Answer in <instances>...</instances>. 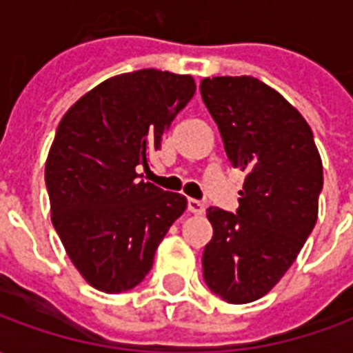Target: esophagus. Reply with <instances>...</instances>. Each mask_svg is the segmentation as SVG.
<instances>
[{"label":"esophagus","instance_id":"esophagus-1","mask_svg":"<svg viewBox=\"0 0 353 353\" xmlns=\"http://www.w3.org/2000/svg\"><path fill=\"white\" fill-rule=\"evenodd\" d=\"M187 206H189V212L194 215H202L204 214V204L200 202V200H194V199H189V202H187Z\"/></svg>","mask_w":353,"mask_h":353}]
</instances>
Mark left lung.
<instances>
[{
  "mask_svg": "<svg viewBox=\"0 0 353 353\" xmlns=\"http://www.w3.org/2000/svg\"><path fill=\"white\" fill-rule=\"evenodd\" d=\"M200 94L229 161L248 172L236 214L208 208L204 280L227 303H253L288 272L318 221L321 157L304 117L263 81L206 77Z\"/></svg>",
  "mask_w": 353,
  "mask_h": 353,
  "instance_id": "1",
  "label": "left lung"
}]
</instances>
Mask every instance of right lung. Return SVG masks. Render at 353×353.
<instances>
[{
    "instance_id": "obj_1",
    "label": "right lung",
    "mask_w": 353,
    "mask_h": 353,
    "mask_svg": "<svg viewBox=\"0 0 353 353\" xmlns=\"http://www.w3.org/2000/svg\"><path fill=\"white\" fill-rule=\"evenodd\" d=\"M191 75L109 77L65 111L45 162L50 219L68 257L103 293L136 288L187 199L139 179L149 153L191 101Z\"/></svg>"
}]
</instances>
